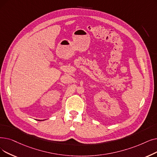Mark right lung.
<instances>
[{
  "instance_id": "obj_1",
  "label": "right lung",
  "mask_w": 157,
  "mask_h": 157,
  "mask_svg": "<svg viewBox=\"0 0 157 157\" xmlns=\"http://www.w3.org/2000/svg\"><path fill=\"white\" fill-rule=\"evenodd\" d=\"M38 121H40V120H38Z\"/></svg>"
}]
</instances>
